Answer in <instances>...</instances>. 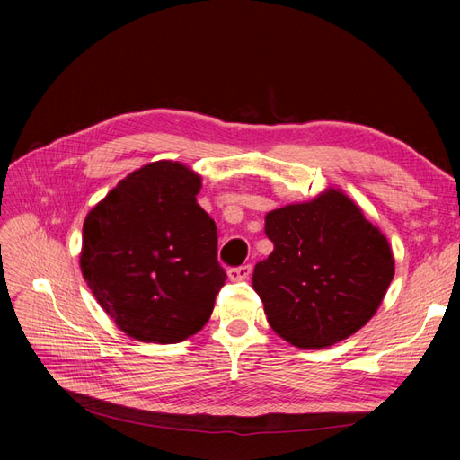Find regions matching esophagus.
Segmentation results:
<instances>
[{"label":"esophagus","instance_id":"esophagus-1","mask_svg":"<svg viewBox=\"0 0 460 460\" xmlns=\"http://www.w3.org/2000/svg\"><path fill=\"white\" fill-rule=\"evenodd\" d=\"M249 274H252V264H240V267H232L228 270V278L234 282L245 280V278H249Z\"/></svg>","mask_w":460,"mask_h":460}]
</instances>
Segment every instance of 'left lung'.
Here are the masks:
<instances>
[{
    "label": "left lung",
    "mask_w": 460,
    "mask_h": 460,
    "mask_svg": "<svg viewBox=\"0 0 460 460\" xmlns=\"http://www.w3.org/2000/svg\"><path fill=\"white\" fill-rule=\"evenodd\" d=\"M274 252L255 264L253 288L272 330L320 349L374 316L394 280L387 240L341 191L267 215Z\"/></svg>",
    "instance_id": "1"
}]
</instances>
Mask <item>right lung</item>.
<instances>
[{"instance_id":"1","label":"right lung","mask_w":460,"mask_h":460,"mask_svg":"<svg viewBox=\"0 0 460 460\" xmlns=\"http://www.w3.org/2000/svg\"><path fill=\"white\" fill-rule=\"evenodd\" d=\"M201 178L157 161L120 180L88 213L80 269L105 313L137 341L178 343L199 332L226 282Z\"/></svg>"}]
</instances>
